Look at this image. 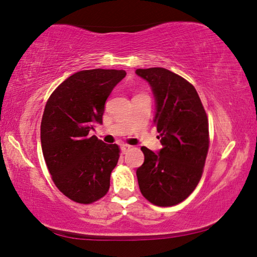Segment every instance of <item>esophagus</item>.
I'll use <instances>...</instances> for the list:
<instances>
[{"mask_svg":"<svg viewBox=\"0 0 257 257\" xmlns=\"http://www.w3.org/2000/svg\"><path fill=\"white\" fill-rule=\"evenodd\" d=\"M130 149H132V146H130V145H127V144H122V145H121V151H122L123 153H125V152L129 151Z\"/></svg>","mask_w":257,"mask_h":257,"instance_id":"esophagus-1","label":"esophagus"}]
</instances>
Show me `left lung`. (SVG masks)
Returning a JSON list of instances; mask_svg holds the SVG:
<instances>
[{
  "label": "left lung",
  "instance_id": "1",
  "mask_svg": "<svg viewBox=\"0 0 257 257\" xmlns=\"http://www.w3.org/2000/svg\"><path fill=\"white\" fill-rule=\"evenodd\" d=\"M155 99L154 123L162 149L142 147L136 175L143 196L158 206L184 201L201 180L208 151V121L195 87L164 68L137 69Z\"/></svg>",
  "mask_w": 257,
  "mask_h": 257
}]
</instances>
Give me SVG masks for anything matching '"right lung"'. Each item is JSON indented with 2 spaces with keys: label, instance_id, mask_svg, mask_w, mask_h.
<instances>
[{
  "label": "right lung",
  "instance_id": "add662e5",
  "mask_svg": "<svg viewBox=\"0 0 257 257\" xmlns=\"http://www.w3.org/2000/svg\"><path fill=\"white\" fill-rule=\"evenodd\" d=\"M125 75L114 69L78 71L58 86L45 105L43 155L55 186L77 203H93L110 188L119 147L88 134L102 124L106 99Z\"/></svg>",
  "mask_w": 257,
  "mask_h": 257
}]
</instances>
